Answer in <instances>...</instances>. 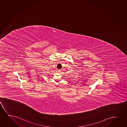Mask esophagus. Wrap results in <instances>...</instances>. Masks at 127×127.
I'll return each instance as SVG.
<instances>
[{"label": "esophagus", "mask_w": 127, "mask_h": 127, "mask_svg": "<svg viewBox=\"0 0 127 127\" xmlns=\"http://www.w3.org/2000/svg\"><path fill=\"white\" fill-rule=\"evenodd\" d=\"M61 69H58V72H61Z\"/></svg>", "instance_id": "esophagus-1"}]
</instances>
